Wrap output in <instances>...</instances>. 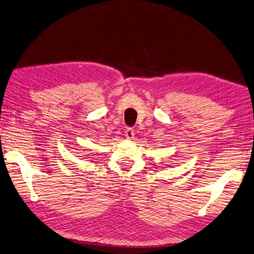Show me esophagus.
Segmentation results:
<instances>
[{"label": "esophagus", "mask_w": 254, "mask_h": 254, "mask_svg": "<svg viewBox=\"0 0 254 254\" xmlns=\"http://www.w3.org/2000/svg\"><path fill=\"white\" fill-rule=\"evenodd\" d=\"M125 133H126V137L128 138V139H131V138L134 137V129L132 127H127Z\"/></svg>", "instance_id": "1"}]
</instances>
